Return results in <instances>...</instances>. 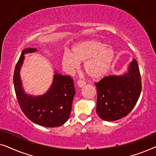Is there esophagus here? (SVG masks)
Instances as JSON below:
<instances>
[{
  "mask_svg": "<svg viewBox=\"0 0 156 156\" xmlns=\"http://www.w3.org/2000/svg\"><path fill=\"white\" fill-rule=\"evenodd\" d=\"M85 85V82L84 81H82V80H79L77 81V86L79 87H80V88H82V87H84Z\"/></svg>",
  "mask_w": 156,
  "mask_h": 156,
  "instance_id": "obj_1",
  "label": "esophagus"
}]
</instances>
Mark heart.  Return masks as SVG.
I'll return each mask as SVG.
<instances>
[{
    "mask_svg": "<svg viewBox=\"0 0 156 156\" xmlns=\"http://www.w3.org/2000/svg\"><path fill=\"white\" fill-rule=\"evenodd\" d=\"M115 58L112 47L97 40L78 42L72 48L71 52L65 51L62 56V64L67 71L72 72L84 62V69L92 80H100L109 71Z\"/></svg>",
    "mask_w": 156,
    "mask_h": 156,
    "instance_id": "obj_1",
    "label": "heart"
}]
</instances>
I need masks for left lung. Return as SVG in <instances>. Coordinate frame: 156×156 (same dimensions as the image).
I'll use <instances>...</instances> for the list:
<instances>
[{"instance_id":"left-lung-1","label":"left lung","mask_w":156,"mask_h":156,"mask_svg":"<svg viewBox=\"0 0 156 156\" xmlns=\"http://www.w3.org/2000/svg\"><path fill=\"white\" fill-rule=\"evenodd\" d=\"M97 113L102 120H119L129 114L141 92V80L137 61L133 59L128 72L109 75L96 83Z\"/></svg>"}]
</instances>
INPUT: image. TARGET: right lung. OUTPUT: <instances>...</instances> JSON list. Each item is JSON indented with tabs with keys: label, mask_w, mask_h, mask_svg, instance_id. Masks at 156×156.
Wrapping results in <instances>:
<instances>
[{
	"label": "right lung",
	"mask_w": 156,
	"mask_h": 156,
	"mask_svg": "<svg viewBox=\"0 0 156 156\" xmlns=\"http://www.w3.org/2000/svg\"><path fill=\"white\" fill-rule=\"evenodd\" d=\"M37 49L27 48L21 53L13 75L15 91L23 112L33 123L44 127H58L69 119L75 89L71 76L55 71L52 84L46 93L33 96L25 92L20 79V69L25 54L35 52Z\"/></svg>",
	"instance_id": "1"
}]
</instances>
